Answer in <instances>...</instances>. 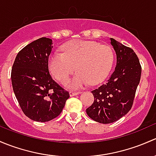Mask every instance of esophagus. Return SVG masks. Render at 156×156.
I'll return each mask as SVG.
<instances>
[{
  "label": "esophagus",
  "instance_id": "1",
  "mask_svg": "<svg viewBox=\"0 0 156 156\" xmlns=\"http://www.w3.org/2000/svg\"><path fill=\"white\" fill-rule=\"evenodd\" d=\"M80 91H70L69 92V94H70V97H73V96H75V95H77V94H80Z\"/></svg>",
  "mask_w": 156,
  "mask_h": 156
}]
</instances>
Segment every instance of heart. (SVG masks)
Instances as JSON below:
<instances>
[{"mask_svg": "<svg viewBox=\"0 0 156 156\" xmlns=\"http://www.w3.org/2000/svg\"><path fill=\"white\" fill-rule=\"evenodd\" d=\"M63 53H52L48 59V69L53 77L61 83L77 70L67 83V87L78 89L90 83H101L108 76L114 62L112 48L94 41L76 40L62 46Z\"/></svg>", "mask_w": 156, "mask_h": 156, "instance_id": "b5f03b06", "label": "heart"}]
</instances>
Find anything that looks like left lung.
Returning a JSON list of instances; mask_svg holds the SVG:
<instances>
[{
    "label": "left lung",
    "instance_id": "1",
    "mask_svg": "<svg viewBox=\"0 0 156 156\" xmlns=\"http://www.w3.org/2000/svg\"><path fill=\"white\" fill-rule=\"evenodd\" d=\"M110 40L116 54V66L105 84L91 91L94 103L86 109L90 118L103 124L114 122L129 112L141 76L134 50L113 38Z\"/></svg>",
    "mask_w": 156,
    "mask_h": 156
}]
</instances>
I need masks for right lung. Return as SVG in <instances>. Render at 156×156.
I'll use <instances>...</instances> for the list:
<instances>
[{
  "label": "right lung",
  "mask_w": 156,
  "mask_h": 156,
  "mask_svg": "<svg viewBox=\"0 0 156 156\" xmlns=\"http://www.w3.org/2000/svg\"><path fill=\"white\" fill-rule=\"evenodd\" d=\"M52 40L41 37L17 54L12 67L14 94L23 113L36 122L50 121L62 113L68 91L52 80L48 69Z\"/></svg>",
  "instance_id": "add662e5"
}]
</instances>
